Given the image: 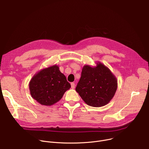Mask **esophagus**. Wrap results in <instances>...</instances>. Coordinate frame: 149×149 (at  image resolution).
<instances>
[{
    "label": "esophagus",
    "mask_w": 149,
    "mask_h": 149,
    "mask_svg": "<svg viewBox=\"0 0 149 149\" xmlns=\"http://www.w3.org/2000/svg\"><path fill=\"white\" fill-rule=\"evenodd\" d=\"M71 88L72 89H74L75 88V84L73 83V82H72V83H71Z\"/></svg>",
    "instance_id": "obj_1"
}]
</instances>
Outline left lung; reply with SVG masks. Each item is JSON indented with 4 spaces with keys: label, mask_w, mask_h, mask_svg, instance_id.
I'll use <instances>...</instances> for the list:
<instances>
[{
    "label": "left lung",
    "mask_w": 149,
    "mask_h": 149,
    "mask_svg": "<svg viewBox=\"0 0 149 149\" xmlns=\"http://www.w3.org/2000/svg\"><path fill=\"white\" fill-rule=\"evenodd\" d=\"M117 86L116 77L107 66L97 61L95 67L84 66L76 91L87 105L101 107L111 101Z\"/></svg>",
    "instance_id": "left-lung-1"
}]
</instances>
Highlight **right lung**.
I'll use <instances>...</instances> for the list:
<instances>
[{
  "mask_svg": "<svg viewBox=\"0 0 149 149\" xmlns=\"http://www.w3.org/2000/svg\"><path fill=\"white\" fill-rule=\"evenodd\" d=\"M70 88V84L56 64L38 72L29 83L32 97L45 106L53 105L59 101Z\"/></svg>",
  "mask_w": 149,
  "mask_h": 149,
  "instance_id": "1",
  "label": "right lung"
}]
</instances>
